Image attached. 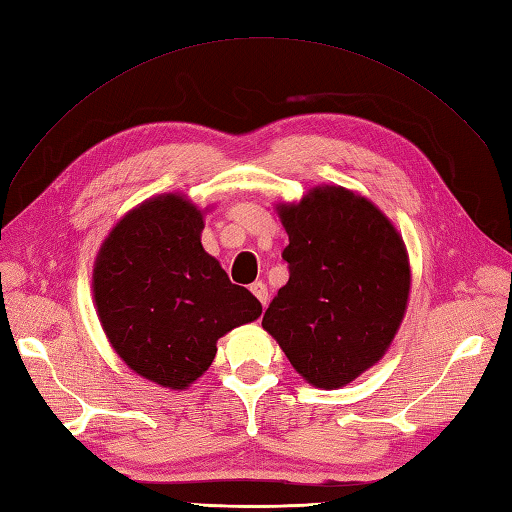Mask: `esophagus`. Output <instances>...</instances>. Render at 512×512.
Returning <instances> with one entry per match:
<instances>
[{
  "label": "esophagus",
  "instance_id": "esophagus-1",
  "mask_svg": "<svg viewBox=\"0 0 512 512\" xmlns=\"http://www.w3.org/2000/svg\"><path fill=\"white\" fill-rule=\"evenodd\" d=\"M249 291H252V293L258 297V302H260V304L267 306L269 293H267V286H265V282H254L252 286H249Z\"/></svg>",
  "mask_w": 512,
  "mask_h": 512
}]
</instances>
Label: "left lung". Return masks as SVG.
<instances>
[{
	"label": "left lung",
	"instance_id": "left-lung-1",
	"mask_svg": "<svg viewBox=\"0 0 512 512\" xmlns=\"http://www.w3.org/2000/svg\"><path fill=\"white\" fill-rule=\"evenodd\" d=\"M278 210L289 282L263 328L310 384L339 389L378 363L400 328L410 291L404 241L369 199L341 186Z\"/></svg>",
	"mask_w": 512,
	"mask_h": 512
}]
</instances>
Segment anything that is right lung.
Segmentation results:
<instances>
[{"mask_svg": "<svg viewBox=\"0 0 512 512\" xmlns=\"http://www.w3.org/2000/svg\"><path fill=\"white\" fill-rule=\"evenodd\" d=\"M202 210L180 195L147 199L104 241L93 271L99 321L139 376L184 389L213 365L217 341L263 306L204 252Z\"/></svg>", "mask_w": 512, "mask_h": 512, "instance_id": "right-lung-1", "label": "right lung"}]
</instances>
